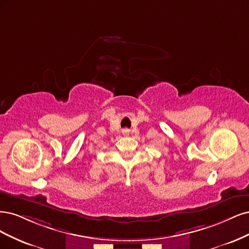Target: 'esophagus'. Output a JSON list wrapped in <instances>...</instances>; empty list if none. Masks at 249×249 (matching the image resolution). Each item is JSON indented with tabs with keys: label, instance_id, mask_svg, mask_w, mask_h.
I'll return each instance as SVG.
<instances>
[{
	"label": "esophagus",
	"instance_id": "1",
	"mask_svg": "<svg viewBox=\"0 0 249 249\" xmlns=\"http://www.w3.org/2000/svg\"><path fill=\"white\" fill-rule=\"evenodd\" d=\"M123 134H125V135L129 134V130H128V129H124V130H123Z\"/></svg>",
	"mask_w": 249,
	"mask_h": 249
}]
</instances>
